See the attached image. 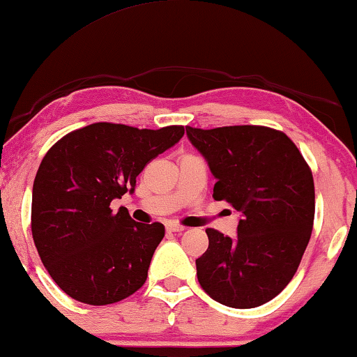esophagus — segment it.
I'll return each instance as SVG.
<instances>
[{"instance_id":"1","label":"esophagus","mask_w":357,"mask_h":357,"mask_svg":"<svg viewBox=\"0 0 357 357\" xmlns=\"http://www.w3.org/2000/svg\"><path fill=\"white\" fill-rule=\"evenodd\" d=\"M184 229H185V227L178 225V222H168V225H167L168 232H183Z\"/></svg>"}]
</instances>
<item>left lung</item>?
Here are the masks:
<instances>
[{"label": "left lung", "instance_id": "8db88e82", "mask_svg": "<svg viewBox=\"0 0 357 357\" xmlns=\"http://www.w3.org/2000/svg\"><path fill=\"white\" fill-rule=\"evenodd\" d=\"M216 178L213 199L242 215L237 237L206 229L197 279L213 300L248 310L278 296L294 278L314 222V179L285 132L238 125L185 126Z\"/></svg>", "mask_w": 357, "mask_h": 357}]
</instances>
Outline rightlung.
Returning <instances> with one entry per match:
<instances>
[{"instance_id": "right-lung-1", "label": "right lung", "mask_w": 357, "mask_h": 357, "mask_svg": "<svg viewBox=\"0 0 357 357\" xmlns=\"http://www.w3.org/2000/svg\"><path fill=\"white\" fill-rule=\"evenodd\" d=\"M183 135L178 125L100 121L46 152L31 194V236L52 280L73 300L112 305L144 285L165 227L136 222L126 208L114 213L110 202L135 192L137 174Z\"/></svg>"}]
</instances>
